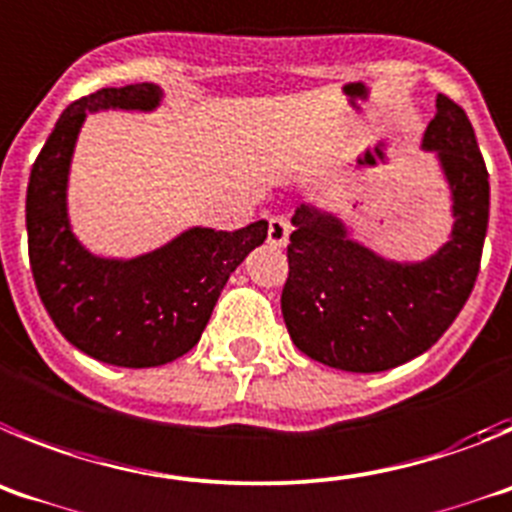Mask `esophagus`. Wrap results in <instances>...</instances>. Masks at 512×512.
<instances>
[{"label": "esophagus", "instance_id": "esophagus-1", "mask_svg": "<svg viewBox=\"0 0 512 512\" xmlns=\"http://www.w3.org/2000/svg\"><path fill=\"white\" fill-rule=\"evenodd\" d=\"M290 237V222L285 216H273L270 222H267V242L273 247H285Z\"/></svg>", "mask_w": 512, "mask_h": 512}]
</instances>
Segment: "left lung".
<instances>
[{
	"label": "left lung",
	"mask_w": 512,
	"mask_h": 512,
	"mask_svg": "<svg viewBox=\"0 0 512 512\" xmlns=\"http://www.w3.org/2000/svg\"><path fill=\"white\" fill-rule=\"evenodd\" d=\"M451 193L449 239L423 260H388L349 237L331 211L301 204L280 308L303 354L344 372H385L439 342L480 273L490 181L472 122L446 96L423 132Z\"/></svg>",
	"instance_id": "obj_1"
}]
</instances>
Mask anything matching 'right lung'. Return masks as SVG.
<instances>
[{
	"label": "right lung",
	"instance_id": "right-lung-1",
	"mask_svg": "<svg viewBox=\"0 0 512 512\" xmlns=\"http://www.w3.org/2000/svg\"><path fill=\"white\" fill-rule=\"evenodd\" d=\"M155 84L101 89L73 101L50 132L27 183V250L40 301L73 347L114 367H158L196 347L229 275L267 237V222L237 232L191 227L132 260L99 257L68 219V173L86 114L153 112Z\"/></svg>",
	"mask_w": 512,
	"mask_h": 512
}]
</instances>
